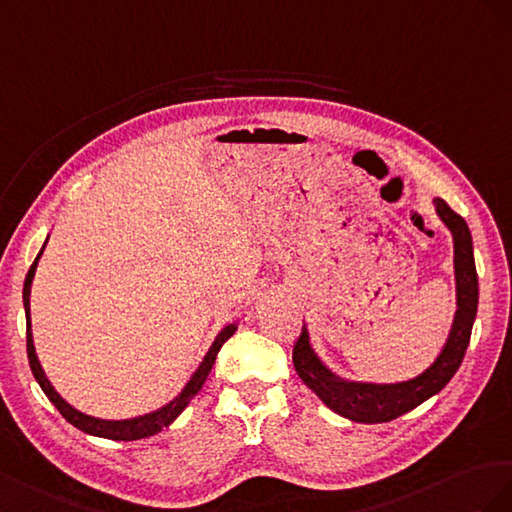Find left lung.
<instances>
[{
	"label": "left lung",
	"instance_id": "1",
	"mask_svg": "<svg viewBox=\"0 0 512 512\" xmlns=\"http://www.w3.org/2000/svg\"><path fill=\"white\" fill-rule=\"evenodd\" d=\"M435 210L455 240V279L457 315L444 349L427 371L401 384H360L334 375L324 367L309 345V334L302 328L294 343V367L302 382L324 401L332 412L354 422H390L412 412L422 401L440 392L461 367L470 345L472 326L478 311V274L474 264L472 233L463 218L450 210L444 199H435Z\"/></svg>",
	"mask_w": 512,
	"mask_h": 512
}]
</instances>
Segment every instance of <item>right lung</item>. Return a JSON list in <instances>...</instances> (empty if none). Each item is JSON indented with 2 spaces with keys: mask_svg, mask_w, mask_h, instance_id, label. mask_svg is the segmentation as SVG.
Returning a JSON list of instances; mask_svg holds the SVG:
<instances>
[{
  "mask_svg": "<svg viewBox=\"0 0 512 512\" xmlns=\"http://www.w3.org/2000/svg\"><path fill=\"white\" fill-rule=\"evenodd\" d=\"M42 251H45V246L40 248V253L34 259V264H32V268H29V272L25 276V283H23V304H25V319H27V358H29V367H32V373L36 377V382L40 384L42 392L47 394L49 401L57 407V412H60L72 427H77L79 431L96 435V437H107V440H115V442H133V440H141V437L156 435L158 431H163L165 427H169L171 422L182 414L184 407L191 403L195 394L201 390L203 382H206L210 371H212V364H214L218 352H221V347L225 345V341L231 337V334L238 330V326L229 324L221 332H218V337L214 339L212 347L208 349V354L203 356L201 364L195 369L191 379H188L186 386L178 394H175V399H171L165 407H160V410L150 412L145 416H139V418H130V420H100V418H92L87 414H81L79 410H75V407L68 405L60 397V394L55 392V388L51 386L45 371H42V367H40L36 349H34V341H32V321H29V289H32V279H34V272H36V266H38V259H40Z\"/></svg>",
  "mask_w": 512,
  "mask_h": 512,
  "instance_id": "add662e5",
  "label": "right lung"
}]
</instances>
